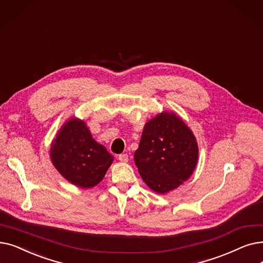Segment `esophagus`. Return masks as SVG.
Segmentation results:
<instances>
[{
    "label": "esophagus",
    "mask_w": 263,
    "mask_h": 263,
    "mask_svg": "<svg viewBox=\"0 0 263 263\" xmlns=\"http://www.w3.org/2000/svg\"><path fill=\"white\" fill-rule=\"evenodd\" d=\"M118 159L120 160L121 162H128L129 161V156L127 154H120L118 156Z\"/></svg>",
    "instance_id": "1"
}]
</instances>
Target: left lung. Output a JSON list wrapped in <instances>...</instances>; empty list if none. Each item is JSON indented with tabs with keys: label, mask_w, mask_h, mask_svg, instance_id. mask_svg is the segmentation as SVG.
<instances>
[{
	"label": "left lung",
	"mask_w": 263,
	"mask_h": 263,
	"mask_svg": "<svg viewBox=\"0 0 263 263\" xmlns=\"http://www.w3.org/2000/svg\"><path fill=\"white\" fill-rule=\"evenodd\" d=\"M198 154L195 135L185 122L173 112H162L145 124L134 162L148 187L166 193L191 176Z\"/></svg>",
	"instance_id": "obj_1"
}]
</instances>
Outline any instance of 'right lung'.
I'll list each match as a JSON object with an SVG mask.
<instances>
[{
	"label": "right lung",
	"instance_id": "add662e5",
	"mask_svg": "<svg viewBox=\"0 0 263 263\" xmlns=\"http://www.w3.org/2000/svg\"><path fill=\"white\" fill-rule=\"evenodd\" d=\"M50 158L59 173L81 188L98 185L114 160L106 148L92 139L86 123L76 118L63 124L51 144Z\"/></svg>",
	"mask_w": 263,
	"mask_h": 263
}]
</instances>
